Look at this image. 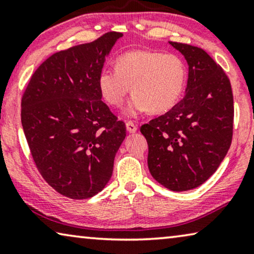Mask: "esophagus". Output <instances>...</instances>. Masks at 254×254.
<instances>
[{"instance_id": "obj_1", "label": "esophagus", "mask_w": 254, "mask_h": 254, "mask_svg": "<svg viewBox=\"0 0 254 254\" xmlns=\"http://www.w3.org/2000/svg\"><path fill=\"white\" fill-rule=\"evenodd\" d=\"M127 132H130V133H134L135 131H137V126H135V124L133 123V122H131V121H127Z\"/></svg>"}]
</instances>
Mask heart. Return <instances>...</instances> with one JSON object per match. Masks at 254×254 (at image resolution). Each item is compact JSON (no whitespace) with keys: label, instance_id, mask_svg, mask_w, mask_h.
Returning a JSON list of instances; mask_svg holds the SVG:
<instances>
[{"label":"heart","instance_id":"heart-1","mask_svg":"<svg viewBox=\"0 0 254 254\" xmlns=\"http://www.w3.org/2000/svg\"><path fill=\"white\" fill-rule=\"evenodd\" d=\"M185 62L176 54L156 51H131L116 59L115 69L99 73L98 87L110 106L119 107L130 92L127 116L139 113L163 114L180 101L187 83Z\"/></svg>","mask_w":254,"mask_h":254}]
</instances>
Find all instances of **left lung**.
Instances as JSON below:
<instances>
[{
    "label": "left lung",
    "mask_w": 254,
    "mask_h": 254,
    "mask_svg": "<svg viewBox=\"0 0 254 254\" xmlns=\"http://www.w3.org/2000/svg\"><path fill=\"white\" fill-rule=\"evenodd\" d=\"M189 64L184 98L140 127L148 169L171 191L198 188L215 173L233 140L234 96L222 67L201 48L169 41Z\"/></svg>",
    "instance_id": "8db88e82"
}]
</instances>
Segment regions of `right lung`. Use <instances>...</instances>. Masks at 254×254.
<instances>
[{"label":"right lung","mask_w":254,"mask_h":254,"mask_svg":"<svg viewBox=\"0 0 254 254\" xmlns=\"http://www.w3.org/2000/svg\"><path fill=\"white\" fill-rule=\"evenodd\" d=\"M120 32L49 56L21 98V126L42 178L70 199H87L108 183L126 124L102 101L98 77Z\"/></svg>","instance_id":"right-lung-1"}]
</instances>
